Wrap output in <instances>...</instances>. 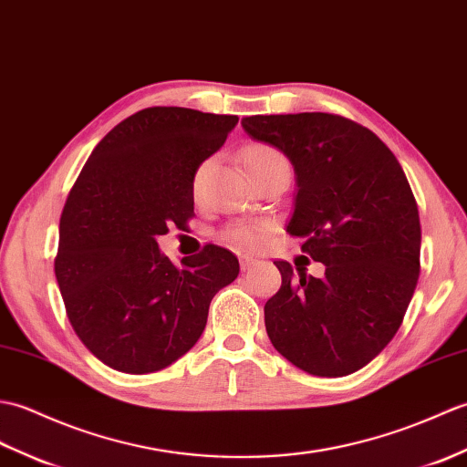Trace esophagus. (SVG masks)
Segmentation results:
<instances>
[{
	"mask_svg": "<svg viewBox=\"0 0 467 467\" xmlns=\"http://www.w3.org/2000/svg\"><path fill=\"white\" fill-rule=\"evenodd\" d=\"M255 264L257 262L252 260V257H242V269H244V272H247V269H252Z\"/></svg>",
	"mask_w": 467,
	"mask_h": 467,
	"instance_id": "1",
	"label": "esophagus"
}]
</instances>
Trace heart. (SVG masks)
Returning a JSON list of instances; mask_svg holds the SVG:
<instances>
[{
    "label": "heart",
    "instance_id": "1",
    "mask_svg": "<svg viewBox=\"0 0 467 467\" xmlns=\"http://www.w3.org/2000/svg\"><path fill=\"white\" fill-rule=\"evenodd\" d=\"M274 161H285V158L275 148H269V146H252V148H247L244 153V163L250 173L264 168V165H267V163H274ZM207 170H210V161L202 163L198 171H195L193 182H192V190L195 193L202 190ZM269 232H272V225H269L267 222L240 220V222H234L225 227L223 237L235 247V250L257 252L265 245Z\"/></svg>",
    "mask_w": 467,
    "mask_h": 467
}]
</instances>
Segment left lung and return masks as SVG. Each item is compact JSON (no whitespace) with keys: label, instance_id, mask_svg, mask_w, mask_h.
<instances>
[{"label":"left lung","instance_id":"1","mask_svg":"<svg viewBox=\"0 0 467 467\" xmlns=\"http://www.w3.org/2000/svg\"><path fill=\"white\" fill-rule=\"evenodd\" d=\"M242 126L292 161L287 234L326 265L314 277L274 262L282 287L264 307L267 336L307 374H354L396 336L420 277L421 227L406 173L374 131L334 113L252 116Z\"/></svg>","mask_w":467,"mask_h":467}]
</instances>
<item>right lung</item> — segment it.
I'll use <instances>...</instances> for the list:
<instances>
[{
	"mask_svg": "<svg viewBox=\"0 0 467 467\" xmlns=\"http://www.w3.org/2000/svg\"><path fill=\"white\" fill-rule=\"evenodd\" d=\"M237 116L148 108L118 123L71 188L59 220L56 277L84 346L123 374L171 366L200 339L213 296L240 274L205 245L180 265L158 237L193 213L192 182Z\"/></svg>",
	"mask_w": 467,
	"mask_h": 467,
	"instance_id": "right-lung-1",
	"label": "right lung"
}]
</instances>
